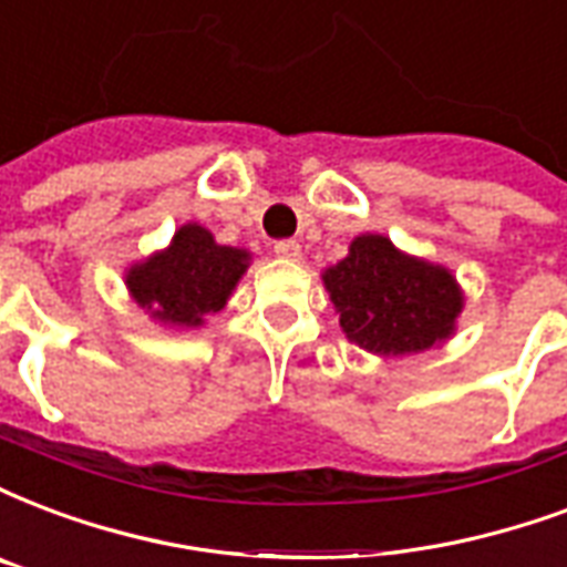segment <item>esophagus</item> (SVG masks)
Here are the masks:
<instances>
[{
    "instance_id": "34e87169",
    "label": "esophagus",
    "mask_w": 567,
    "mask_h": 567,
    "mask_svg": "<svg viewBox=\"0 0 567 567\" xmlns=\"http://www.w3.org/2000/svg\"><path fill=\"white\" fill-rule=\"evenodd\" d=\"M275 254L284 259H301V245L292 238H284V241H275Z\"/></svg>"
}]
</instances>
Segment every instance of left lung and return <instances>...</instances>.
<instances>
[{
    "instance_id": "8db88e82",
    "label": "left lung",
    "mask_w": 567,
    "mask_h": 567,
    "mask_svg": "<svg viewBox=\"0 0 567 567\" xmlns=\"http://www.w3.org/2000/svg\"><path fill=\"white\" fill-rule=\"evenodd\" d=\"M326 287L349 340L377 355H406L449 338L461 289L449 271L403 257L389 238L359 236L326 271Z\"/></svg>"
}]
</instances>
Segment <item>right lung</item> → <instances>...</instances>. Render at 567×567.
Segmentation results:
<instances>
[{
	"label": "right lung",
	"instance_id": "1",
	"mask_svg": "<svg viewBox=\"0 0 567 567\" xmlns=\"http://www.w3.org/2000/svg\"><path fill=\"white\" fill-rule=\"evenodd\" d=\"M245 262V250L215 245L208 229L187 224L164 254L131 268L127 287L140 308L152 310V317L194 329L203 317L227 305L229 292L248 268Z\"/></svg>",
	"mask_w": 567,
	"mask_h": 567
}]
</instances>
